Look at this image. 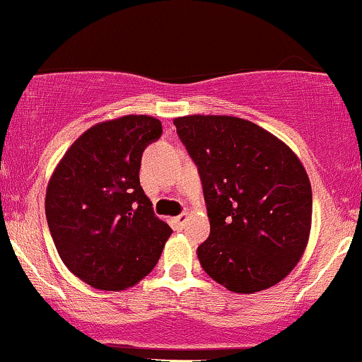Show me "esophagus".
<instances>
[{
  "instance_id": "1",
  "label": "esophagus",
  "mask_w": 362,
  "mask_h": 362,
  "mask_svg": "<svg viewBox=\"0 0 362 362\" xmlns=\"http://www.w3.org/2000/svg\"><path fill=\"white\" fill-rule=\"evenodd\" d=\"M187 218H189V216H187V213L178 214L177 218H175V224H177V226H178V228H184L185 223H187Z\"/></svg>"
}]
</instances>
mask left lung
<instances>
[{"label": "left lung", "mask_w": 362, "mask_h": 362, "mask_svg": "<svg viewBox=\"0 0 362 362\" xmlns=\"http://www.w3.org/2000/svg\"><path fill=\"white\" fill-rule=\"evenodd\" d=\"M177 134L201 175L209 238L197 257L233 293L272 288L296 267L311 228V185L300 158L250 120L185 115Z\"/></svg>", "instance_id": "obj_1"}]
</instances>
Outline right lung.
<instances>
[{"mask_svg": "<svg viewBox=\"0 0 362 362\" xmlns=\"http://www.w3.org/2000/svg\"><path fill=\"white\" fill-rule=\"evenodd\" d=\"M161 122L124 115L90 127L62 156L45 192L49 231L61 260L95 289L138 284L160 259L172 228L139 184L141 156Z\"/></svg>", "mask_w": 362, "mask_h": 362, "instance_id": "add662e5", "label": "right lung"}]
</instances>
